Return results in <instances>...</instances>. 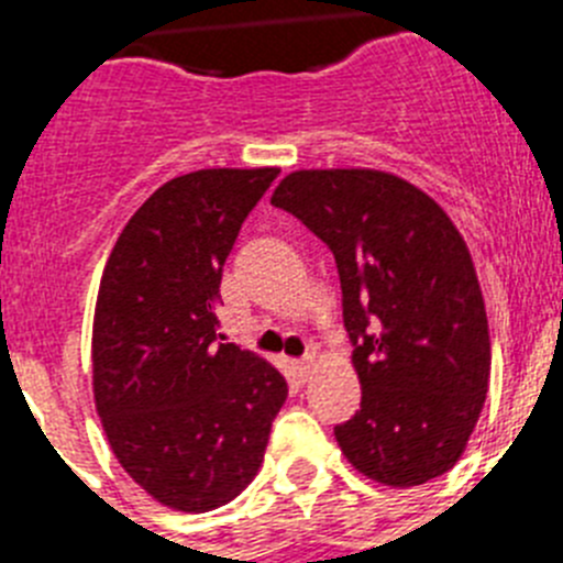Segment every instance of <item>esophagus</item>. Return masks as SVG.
<instances>
[{
  "mask_svg": "<svg viewBox=\"0 0 563 563\" xmlns=\"http://www.w3.org/2000/svg\"><path fill=\"white\" fill-rule=\"evenodd\" d=\"M290 369L296 375V380L305 383L312 372V357H305V361H290Z\"/></svg>",
  "mask_w": 563,
  "mask_h": 563,
  "instance_id": "1",
  "label": "esophagus"
}]
</instances>
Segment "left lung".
Wrapping results in <instances>:
<instances>
[{
	"label": "left lung",
	"instance_id": "1",
	"mask_svg": "<svg viewBox=\"0 0 563 563\" xmlns=\"http://www.w3.org/2000/svg\"><path fill=\"white\" fill-rule=\"evenodd\" d=\"M271 202L335 256L361 411L335 426L363 476L415 487L465 454L490 383L474 258L429 194L377 168H301Z\"/></svg>",
	"mask_w": 563,
	"mask_h": 563
}]
</instances>
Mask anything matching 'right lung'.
Here are the masks:
<instances>
[{
  "label": "right lung",
  "instance_id": "add662e5",
  "mask_svg": "<svg viewBox=\"0 0 563 563\" xmlns=\"http://www.w3.org/2000/svg\"><path fill=\"white\" fill-rule=\"evenodd\" d=\"M276 166L200 168L163 183L114 242L92 318L103 434L154 501L206 514L258 474L287 383L217 341L213 301L236 233Z\"/></svg>",
  "mask_w": 563,
  "mask_h": 563
}]
</instances>
